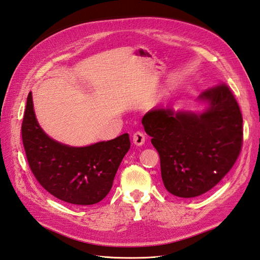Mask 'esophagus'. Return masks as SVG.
I'll return each mask as SVG.
<instances>
[{
  "label": "esophagus",
  "mask_w": 260,
  "mask_h": 260,
  "mask_svg": "<svg viewBox=\"0 0 260 260\" xmlns=\"http://www.w3.org/2000/svg\"><path fill=\"white\" fill-rule=\"evenodd\" d=\"M145 141H146V137H145V135H143V133H141V132L134 133L133 142L135 143L136 146H142L143 143H145Z\"/></svg>",
  "instance_id": "obj_1"
}]
</instances>
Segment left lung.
Here are the masks:
<instances>
[{"mask_svg": "<svg viewBox=\"0 0 260 260\" xmlns=\"http://www.w3.org/2000/svg\"><path fill=\"white\" fill-rule=\"evenodd\" d=\"M209 107L200 114L153 109L142 118L159 155L166 189L182 198L213 188L233 168L243 142L242 113L229 86L220 82L199 95Z\"/></svg>", "mask_w": 260, "mask_h": 260, "instance_id": "8db88e82", "label": "left lung"}]
</instances>
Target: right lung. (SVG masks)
<instances>
[{"instance_id":"1","label":"right lung","mask_w":260,"mask_h":260,"mask_svg":"<svg viewBox=\"0 0 260 260\" xmlns=\"http://www.w3.org/2000/svg\"><path fill=\"white\" fill-rule=\"evenodd\" d=\"M21 135L28 166L38 183L57 199L79 206L98 204L108 195L131 147L128 134L82 148L54 141L37 123L31 92Z\"/></svg>"}]
</instances>
